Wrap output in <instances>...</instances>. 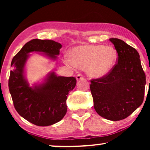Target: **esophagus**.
I'll use <instances>...</instances> for the list:
<instances>
[{"mask_svg": "<svg viewBox=\"0 0 150 150\" xmlns=\"http://www.w3.org/2000/svg\"><path fill=\"white\" fill-rule=\"evenodd\" d=\"M83 78H84V76L82 75H81V74H78V75H76V79H77V81L82 80Z\"/></svg>", "mask_w": 150, "mask_h": 150, "instance_id": "34e87169", "label": "esophagus"}]
</instances>
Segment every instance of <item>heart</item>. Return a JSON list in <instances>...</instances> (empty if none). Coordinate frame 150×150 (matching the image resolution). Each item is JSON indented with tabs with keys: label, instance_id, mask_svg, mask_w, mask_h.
<instances>
[{
	"label": "heart",
	"instance_id": "obj_1",
	"mask_svg": "<svg viewBox=\"0 0 150 150\" xmlns=\"http://www.w3.org/2000/svg\"><path fill=\"white\" fill-rule=\"evenodd\" d=\"M117 59V51L110 46L82 45L75 47L70 56H64L65 63L73 68L87 70L93 77H104L111 71Z\"/></svg>",
	"mask_w": 150,
	"mask_h": 150
}]
</instances>
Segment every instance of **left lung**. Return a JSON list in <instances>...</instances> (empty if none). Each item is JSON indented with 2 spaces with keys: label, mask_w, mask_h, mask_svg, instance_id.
<instances>
[{
  "label": "left lung",
  "mask_w": 150,
  "mask_h": 150,
  "mask_svg": "<svg viewBox=\"0 0 150 150\" xmlns=\"http://www.w3.org/2000/svg\"><path fill=\"white\" fill-rule=\"evenodd\" d=\"M109 40L118 53L117 63L107 75L90 81V90L98 114L116 121L142 104L146 77L137 50L119 39Z\"/></svg>",
  "instance_id": "obj_1"
}]
</instances>
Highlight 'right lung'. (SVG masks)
Instances as JSON below:
<instances>
[{
	"label": "right lung",
	"instance_id": "obj_1",
	"mask_svg": "<svg viewBox=\"0 0 150 150\" xmlns=\"http://www.w3.org/2000/svg\"><path fill=\"white\" fill-rule=\"evenodd\" d=\"M62 45L49 39H35L24 45L13 57L8 87L15 108L22 118L39 126H48L60 121L67 112L68 94L76 85L74 77L57 76L50 73L44 82L30 87L24 75L29 53H45L56 60Z\"/></svg>",
	"mask_w": 150,
	"mask_h": 150
}]
</instances>
